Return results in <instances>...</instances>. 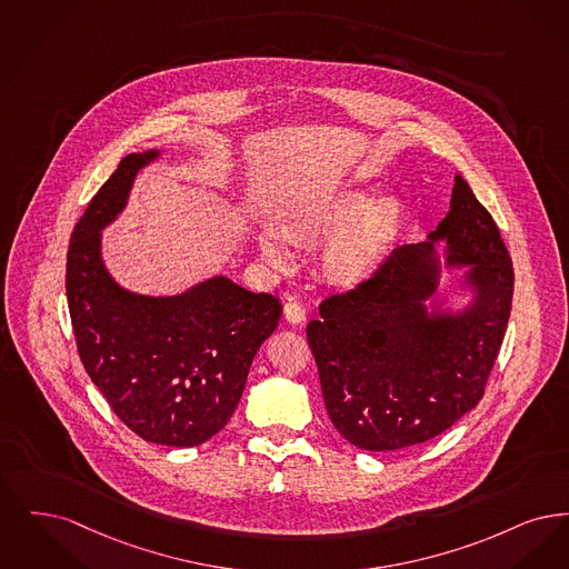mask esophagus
<instances>
[{
	"label": "esophagus",
	"mask_w": 569,
	"mask_h": 569,
	"mask_svg": "<svg viewBox=\"0 0 569 569\" xmlns=\"http://www.w3.org/2000/svg\"><path fill=\"white\" fill-rule=\"evenodd\" d=\"M284 319L289 322L306 321V308L296 296H289L287 303H284Z\"/></svg>",
	"instance_id": "esophagus-1"
}]
</instances>
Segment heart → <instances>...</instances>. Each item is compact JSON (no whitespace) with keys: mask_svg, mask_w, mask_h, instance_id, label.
<instances>
[{"mask_svg":"<svg viewBox=\"0 0 569 569\" xmlns=\"http://www.w3.org/2000/svg\"><path fill=\"white\" fill-rule=\"evenodd\" d=\"M376 199L370 187L303 199L284 212L280 227L297 247L315 248L325 241L319 254L322 278L340 289H359L382 270L403 222L397 199ZM259 247L276 268L289 263L287 248L272 231L259 236Z\"/></svg>","mask_w":569,"mask_h":569,"instance_id":"heart-1","label":"heart"}]
</instances>
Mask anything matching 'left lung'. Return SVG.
<instances>
[{"mask_svg": "<svg viewBox=\"0 0 569 569\" xmlns=\"http://www.w3.org/2000/svg\"><path fill=\"white\" fill-rule=\"evenodd\" d=\"M447 238L449 264H471L479 293L459 318L426 317L437 264L432 242ZM515 270L489 210L455 176L450 210L429 242L393 248L359 289L327 297L308 322V345L336 429L363 450L427 442L485 396L512 310Z\"/></svg>", "mask_w": 569, "mask_h": 569, "instance_id": "8db88e82", "label": "left lung"}]
</instances>
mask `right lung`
Instances as JSON below:
<instances>
[{
	"label": "right lung",
	"instance_id": "add662e5",
	"mask_svg": "<svg viewBox=\"0 0 569 569\" xmlns=\"http://www.w3.org/2000/svg\"><path fill=\"white\" fill-rule=\"evenodd\" d=\"M154 157L127 154L89 201L70 238L66 291L80 361L114 415L147 442L187 448L231 419L282 306L222 276L176 297L136 296L110 278L99 229Z\"/></svg>",
	"mask_w": 569,
	"mask_h": 569
}]
</instances>
